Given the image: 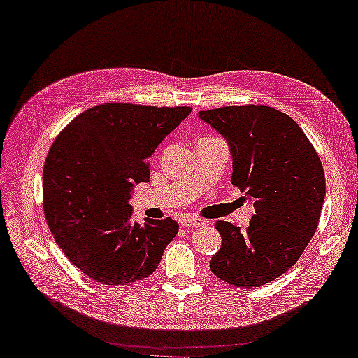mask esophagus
I'll return each instance as SVG.
<instances>
[{"label":"esophagus","instance_id":"34e87169","mask_svg":"<svg viewBox=\"0 0 358 358\" xmlns=\"http://www.w3.org/2000/svg\"><path fill=\"white\" fill-rule=\"evenodd\" d=\"M180 224L184 226V228H202V226L206 224V222L200 219H193V217H185V219L180 220Z\"/></svg>","mask_w":358,"mask_h":358}]
</instances>
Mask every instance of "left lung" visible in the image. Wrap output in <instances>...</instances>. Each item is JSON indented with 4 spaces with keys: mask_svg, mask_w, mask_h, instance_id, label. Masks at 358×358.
Listing matches in <instances>:
<instances>
[{
    "mask_svg": "<svg viewBox=\"0 0 358 358\" xmlns=\"http://www.w3.org/2000/svg\"><path fill=\"white\" fill-rule=\"evenodd\" d=\"M199 118L229 145L232 184L254 202L255 214L241 231L215 222L222 246L213 273L241 289L264 285L296 264L317 229L325 199V174L302 129L268 106L200 110Z\"/></svg>",
    "mask_w": 358,
    "mask_h": 358,
    "instance_id": "left-lung-1",
    "label": "left lung"
}]
</instances>
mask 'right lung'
Returning <instances> with one entry per match:
<instances>
[{"instance_id": "1", "label": "right lung", "mask_w": 358, "mask_h": 358, "mask_svg": "<svg viewBox=\"0 0 358 358\" xmlns=\"http://www.w3.org/2000/svg\"><path fill=\"white\" fill-rule=\"evenodd\" d=\"M191 108L99 104L76 117L51 145L42 173L43 213L57 246L85 275L104 285L150 276L178 222L132 220L134 187L149 182L164 138Z\"/></svg>"}]
</instances>
